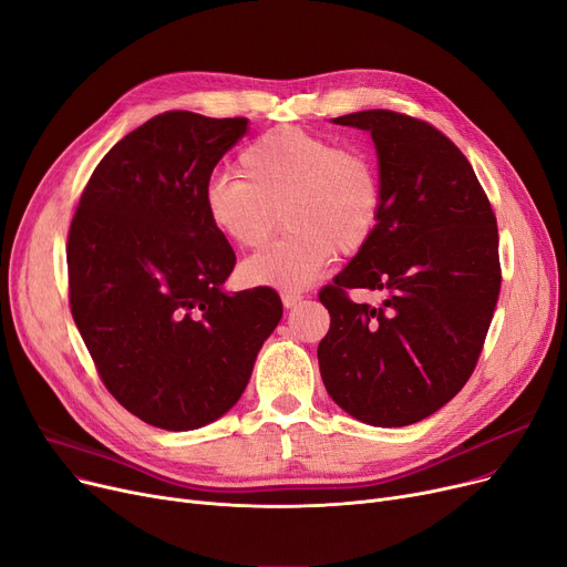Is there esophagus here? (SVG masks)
I'll return each mask as SVG.
<instances>
[{
	"mask_svg": "<svg viewBox=\"0 0 567 567\" xmlns=\"http://www.w3.org/2000/svg\"><path fill=\"white\" fill-rule=\"evenodd\" d=\"M280 299H282V306L285 308H293V306H299L301 303V291H291V289H282L280 291Z\"/></svg>",
	"mask_w": 567,
	"mask_h": 567,
	"instance_id": "esophagus-1",
	"label": "esophagus"
}]
</instances>
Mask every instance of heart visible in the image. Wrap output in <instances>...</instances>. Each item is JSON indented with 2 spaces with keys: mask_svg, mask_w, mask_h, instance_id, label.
I'll list each match as a JSON object with an SVG mask.
<instances>
[{
  "mask_svg": "<svg viewBox=\"0 0 567 567\" xmlns=\"http://www.w3.org/2000/svg\"><path fill=\"white\" fill-rule=\"evenodd\" d=\"M238 176H214L204 188L212 227L241 250L261 248L282 223L278 244L241 266L248 285L303 287L333 255L361 252L377 231L383 188L372 158L340 142L276 126L238 156Z\"/></svg>",
  "mask_w": 567,
  "mask_h": 567,
  "instance_id": "heart-1",
  "label": "heart"
}]
</instances>
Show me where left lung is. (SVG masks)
Wrapping results in <instances>:
<instances>
[{
	"instance_id": "8db88e82",
	"label": "left lung",
	"mask_w": 567,
	"mask_h": 567,
	"mask_svg": "<svg viewBox=\"0 0 567 567\" xmlns=\"http://www.w3.org/2000/svg\"><path fill=\"white\" fill-rule=\"evenodd\" d=\"M372 133L383 208L372 241L319 301L326 391L377 427L419 423L451 402L481 359L501 289L498 229L466 156L439 128L395 110L333 118ZM384 291L374 309L348 291Z\"/></svg>"
}]
</instances>
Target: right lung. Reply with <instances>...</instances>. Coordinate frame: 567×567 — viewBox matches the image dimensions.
I'll return each instance as SVG.
<instances>
[{"label":"right lung","mask_w":567,"mask_h":567,"mask_svg":"<svg viewBox=\"0 0 567 567\" xmlns=\"http://www.w3.org/2000/svg\"><path fill=\"white\" fill-rule=\"evenodd\" d=\"M248 118L169 110L118 140L69 229V303L110 395L184 432L229 411L282 317L276 289L225 293L236 255L204 212Z\"/></svg>","instance_id":"add662e5"}]
</instances>
